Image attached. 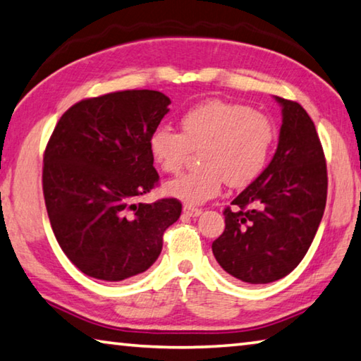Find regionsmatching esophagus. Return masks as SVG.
Instances as JSON below:
<instances>
[{
    "label": "esophagus",
    "instance_id": "obj_1",
    "mask_svg": "<svg viewBox=\"0 0 361 361\" xmlns=\"http://www.w3.org/2000/svg\"><path fill=\"white\" fill-rule=\"evenodd\" d=\"M183 213H185L186 216L195 218V216H199L200 213H202V210H200V209H195V207H191V205H185V207H183Z\"/></svg>",
    "mask_w": 361,
    "mask_h": 361
}]
</instances>
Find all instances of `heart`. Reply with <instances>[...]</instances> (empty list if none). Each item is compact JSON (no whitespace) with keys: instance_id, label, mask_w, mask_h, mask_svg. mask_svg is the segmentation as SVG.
Returning <instances> with one entry per match:
<instances>
[{"instance_id":"obj_1","label":"heart","mask_w":361,"mask_h":361,"mask_svg":"<svg viewBox=\"0 0 361 361\" xmlns=\"http://www.w3.org/2000/svg\"><path fill=\"white\" fill-rule=\"evenodd\" d=\"M181 132L159 126L148 140L149 154L166 173H176L192 149L202 167L169 181L166 192L188 205L202 204L231 188L252 183L271 156L276 129L266 114L240 103L210 100L181 116Z\"/></svg>"}]
</instances>
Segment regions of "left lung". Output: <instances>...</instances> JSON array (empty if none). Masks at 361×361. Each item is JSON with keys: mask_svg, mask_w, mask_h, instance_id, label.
I'll return each instance as SVG.
<instances>
[{"mask_svg": "<svg viewBox=\"0 0 361 361\" xmlns=\"http://www.w3.org/2000/svg\"><path fill=\"white\" fill-rule=\"evenodd\" d=\"M282 106L279 145L269 166L224 209L212 243L218 264L242 282L271 283L307 253L326 205V162L315 126L296 102Z\"/></svg>", "mask_w": 361, "mask_h": 361, "instance_id": "8db88e82", "label": "left lung"}]
</instances>
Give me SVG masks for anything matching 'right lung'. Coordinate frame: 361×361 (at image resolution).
<instances>
[{
  "label": "right lung",
  "instance_id": "add662e5",
  "mask_svg": "<svg viewBox=\"0 0 361 361\" xmlns=\"http://www.w3.org/2000/svg\"><path fill=\"white\" fill-rule=\"evenodd\" d=\"M157 90H122L73 105L44 151L42 192L60 248L85 276L121 282L149 269L181 215L176 199L137 202L157 185L148 140L169 113Z\"/></svg>",
  "mask_w": 361,
  "mask_h": 361
}]
</instances>
